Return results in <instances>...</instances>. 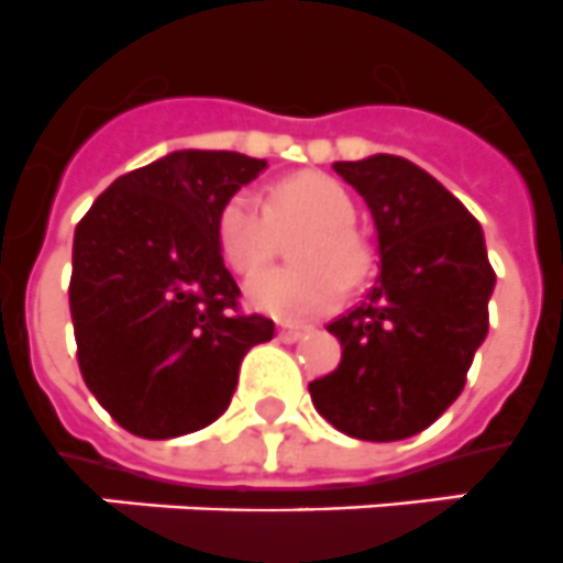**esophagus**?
I'll return each instance as SVG.
<instances>
[{
    "label": "esophagus",
    "mask_w": 563,
    "mask_h": 563,
    "mask_svg": "<svg viewBox=\"0 0 563 563\" xmlns=\"http://www.w3.org/2000/svg\"><path fill=\"white\" fill-rule=\"evenodd\" d=\"M306 331L308 328L306 325H297V322H280V325H277V339H280V342H297V339L300 336H306Z\"/></svg>",
    "instance_id": "obj_1"
}]
</instances>
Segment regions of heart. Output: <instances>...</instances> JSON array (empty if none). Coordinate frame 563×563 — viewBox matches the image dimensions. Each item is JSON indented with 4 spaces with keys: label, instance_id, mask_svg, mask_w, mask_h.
<instances>
[{
    "label": "heart",
    "instance_id": "1",
    "mask_svg": "<svg viewBox=\"0 0 563 563\" xmlns=\"http://www.w3.org/2000/svg\"><path fill=\"white\" fill-rule=\"evenodd\" d=\"M351 194L325 174H294L272 185L269 201L241 190L224 201L216 238L227 266L238 275H255L276 254L280 234L309 230L295 242L291 271L252 277L246 297L277 319H306L331 311L369 269V250L356 227Z\"/></svg>",
    "mask_w": 563,
    "mask_h": 563
}]
</instances>
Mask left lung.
I'll list each match as a JSON object with an SVG mask.
<instances>
[{
	"label": "left lung",
	"instance_id": "obj_1",
	"mask_svg": "<svg viewBox=\"0 0 563 563\" xmlns=\"http://www.w3.org/2000/svg\"><path fill=\"white\" fill-rule=\"evenodd\" d=\"M367 201L382 272L367 300L333 319V373L308 384L317 412L358 440H404L463 393L488 333L496 275L483 227L438 179L389 154L333 165Z\"/></svg>",
	"mask_w": 563,
	"mask_h": 563
}]
</instances>
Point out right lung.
Instances as JSON below:
<instances>
[{
  "label": "right lung",
  "mask_w": 563,
  "mask_h": 563,
  "mask_svg": "<svg viewBox=\"0 0 563 563\" xmlns=\"http://www.w3.org/2000/svg\"><path fill=\"white\" fill-rule=\"evenodd\" d=\"M266 168L235 151H174L111 181L75 227L69 311L78 367L136 438L205 429L275 322L241 313L216 238L230 196Z\"/></svg>",
  "instance_id": "obj_1"
}]
</instances>
